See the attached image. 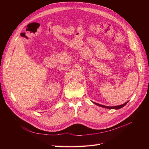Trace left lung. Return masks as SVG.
I'll use <instances>...</instances> for the list:
<instances>
[{
	"instance_id": "8db88e82",
	"label": "left lung",
	"mask_w": 149,
	"mask_h": 149,
	"mask_svg": "<svg viewBox=\"0 0 149 149\" xmlns=\"http://www.w3.org/2000/svg\"><path fill=\"white\" fill-rule=\"evenodd\" d=\"M127 102H128V101L125 102L124 104H123L119 105V106H107L101 105V104H97V103H96V102H93V103L95 104H96L97 106H100V107H104V108H107V109H120V108L123 107L124 106H125L126 104H127Z\"/></svg>"
}]
</instances>
